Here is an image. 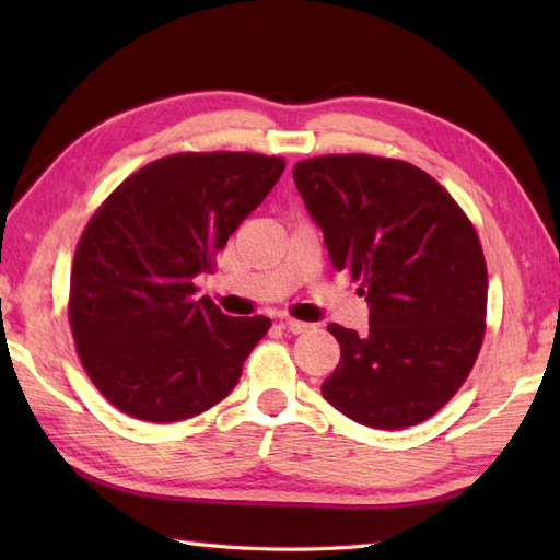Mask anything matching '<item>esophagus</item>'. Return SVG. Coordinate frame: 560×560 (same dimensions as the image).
Listing matches in <instances>:
<instances>
[{
	"label": "esophagus",
	"instance_id": "34e87169",
	"mask_svg": "<svg viewBox=\"0 0 560 560\" xmlns=\"http://www.w3.org/2000/svg\"><path fill=\"white\" fill-rule=\"evenodd\" d=\"M281 327L287 329V331H291V335H305V331L311 329L313 325H307V323H299V319H291V317H287V319H281Z\"/></svg>",
	"mask_w": 560,
	"mask_h": 560
}]
</instances>
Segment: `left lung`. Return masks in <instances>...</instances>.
<instances>
[{"label":"left lung","mask_w":560,"mask_h":560,"mask_svg":"<svg viewBox=\"0 0 560 560\" xmlns=\"http://www.w3.org/2000/svg\"><path fill=\"white\" fill-rule=\"evenodd\" d=\"M293 183L331 265L361 279L368 331L329 325L341 359L323 397L351 421H425L467 380L483 341L486 261L477 231L411 163L337 153L295 163Z\"/></svg>","instance_id":"obj_1"}]
</instances>
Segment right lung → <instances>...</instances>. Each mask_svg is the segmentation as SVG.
I'll use <instances>...</instances> for the list:
<instances>
[{
	"instance_id": "add662e5",
	"label": "right lung",
	"mask_w": 560,
	"mask_h": 560,
	"mask_svg": "<svg viewBox=\"0 0 560 560\" xmlns=\"http://www.w3.org/2000/svg\"><path fill=\"white\" fill-rule=\"evenodd\" d=\"M259 153H175L105 199L83 231L69 319L93 385L141 421L173 423L229 397L269 317H231L195 279L277 185Z\"/></svg>"
}]
</instances>
